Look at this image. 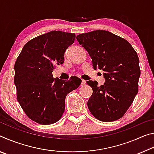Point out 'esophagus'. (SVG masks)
Returning a JSON list of instances; mask_svg holds the SVG:
<instances>
[{"label": "esophagus", "mask_w": 154, "mask_h": 154, "mask_svg": "<svg viewBox=\"0 0 154 154\" xmlns=\"http://www.w3.org/2000/svg\"><path fill=\"white\" fill-rule=\"evenodd\" d=\"M85 84H86V81L84 80V79H82V84H81V85H82V86H83V85H85Z\"/></svg>", "instance_id": "obj_1"}]
</instances>
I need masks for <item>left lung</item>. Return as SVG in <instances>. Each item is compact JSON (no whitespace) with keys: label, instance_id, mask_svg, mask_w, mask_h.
Here are the masks:
<instances>
[{"label":"left lung","instance_id":"obj_1","mask_svg":"<svg viewBox=\"0 0 154 154\" xmlns=\"http://www.w3.org/2000/svg\"><path fill=\"white\" fill-rule=\"evenodd\" d=\"M88 52L93 68L103 70L105 82L100 86L88 81L93 93L88 101L90 111L98 120L121 118L137 94L140 75L139 57L128 41L111 32L97 30L77 36Z\"/></svg>","mask_w":154,"mask_h":154}]
</instances>
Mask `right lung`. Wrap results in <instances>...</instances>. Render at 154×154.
I'll list each match as a JSON object with an SVG mask.
<instances>
[{
  "label": "right lung",
  "instance_id": "add662e5",
  "mask_svg": "<svg viewBox=\"0 0 154 154\" xmlns=\"http://www.w3.org/2000/svg\"><path fill=\"white\" fill-rule=\"evenodd\" d=\"M75 39V33L51 31L28 41L17 57L14 66L17 100L36 123L58 122L64 111L66 95L82 83L77 77L66 81L52 75L55 65L64 63V52Z\"/></svg>",
  "mask_w": 154,
  "mask_h": 154
}]
</instances>
